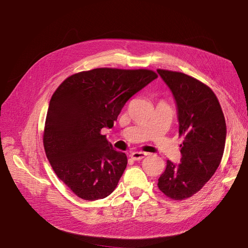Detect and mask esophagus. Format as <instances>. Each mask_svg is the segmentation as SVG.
Segmentation results:
<instances>
[{"mask_svg":"<svg viewBox=\"0 0 248 248\" xmlns=\"http://www.w3.org/2000/svg\"><path fill=\"white\" fill-rule=\"evenodd\" d=\"M148 155L147 152H143V151H134V152H131L130 157L134 161H140L141 159H144V157Z\"/></svg>","mask_w":248,"mask_h":248,"instance_id":"1","label":"esophagus"}]
</instances>
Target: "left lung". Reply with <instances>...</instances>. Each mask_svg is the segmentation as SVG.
Masks as SVG:
<instances>
[{"label": "left lung", "instance_id": "8db88e82", "mask_svg": "<svg viewBox=\"0 0 248 248\" xmlns=\"http://www.w3.org/2000/svg\"><path fill=\"white\" fill-rule=\"evenodd\" d=\"M175 97L181 163L167 160L157 186L166 197L184 200L202 189L220 164L226 141V121L217 97L197 78L186 73L157 69Z\"/></svg>", "mask_w": 248, "mask_h": 248}]
</instances>
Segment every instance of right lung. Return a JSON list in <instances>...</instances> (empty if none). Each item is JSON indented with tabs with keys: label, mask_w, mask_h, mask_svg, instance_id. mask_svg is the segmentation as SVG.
<instances>
[{
	"label": "right lung",
	"mask_w": 248,
	"mask_h": 248,
	"mask_svg": "<svg viewBox=\"0 0 248 248\" xmlns=\"http://www.w3.org/2000/svg\"><path fill=\"white\" fill-rule=\"evenodd\" d=\"M157 75L149 69L96 68L68 77L50 100L44 129L46 155L55 175L78 197L112 194L127 167L102 128H112L121 108Z\"/></svg>",
	"instance_id": "obj_1"
}]
</instances>
